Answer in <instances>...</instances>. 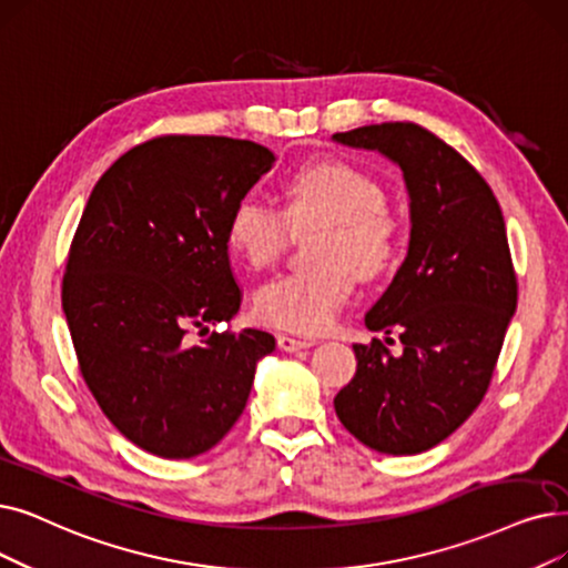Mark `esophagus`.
Returning <instances> with one entry per match:
<instances>
[{
  "instance_id": "1",
  "label": "esophagus",
  "mask_w": 568,
  "mask_h": 568,
  "mask_svg": "<svg viewBox=\"0 0 568 568\" xmlns=\"http://www.w3.org/2000/svg\"><path fill=\"white\" fill-rule=\"evenodd\" d=\"M315 341L313 338H292V336H278V348L285 353H297V351H306L313 348Z\"/></svg>"
}]
</instances>
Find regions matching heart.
<instances>
[{"instance_id": "obj_1", "label": "heart", "mask_w": 568, "mask_h": 568, "mask_svg": "<svg viewBox=\"0 0 568 568\" xmlns=\"http://www.w3.org/2000/svg\"><path fill=\"white\" fill-rule=\"evenodd\" d=\"M385 204L376 179L341 162L294 171L283 183V213L260 196H241L227 217V245L253 268L278 260L290 227L327 230L317 245V262L325 266L287 271L255 292L262 323L294 334L329 329L353 294V268L376 278L399 257L402 225Z\"/></svg>"}]
</instances>
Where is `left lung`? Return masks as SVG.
<instances>
[{
	"mask_svg": "<svg viewBox=\"0 0 568 568\" xmlns=\"http://www.w3.org/2000/svg\"><path fill=\"white\" fill-rule=\"evenodd\" d=\"M332 141L397 164L410 213L406 260L364 315L372 332L397 329L404 353L355 343L357 372L334 408L372 450L417 455L476 410L497 366L517 306L506 223L478 171L420 125L383 122Z\"/></svg>",
	"mask_w": 568,
	"mask_h": 568,
	"instance_id": "left-lung-1",
	"label": "left lung"
}]
</instances>
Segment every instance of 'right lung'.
<instances>
[{"label": "right lung", "instance_id": "1", "mask_svg": "<svg viewBox=\"0 0 568 568\" xmlns=\"http://www.w3.org/2000/svg\"><path fill=\"white\" fill-rule=\"evenodd\" d=\"M276 155L227 136L145 141L97 181L71 241L62 308L81 374L113 427L141 450H211L248 402L257 362L276 351L227 323L241 306L227 217Z\"/></svg>", "mask_w": 568, "mask_h": 568}]
</instances>
